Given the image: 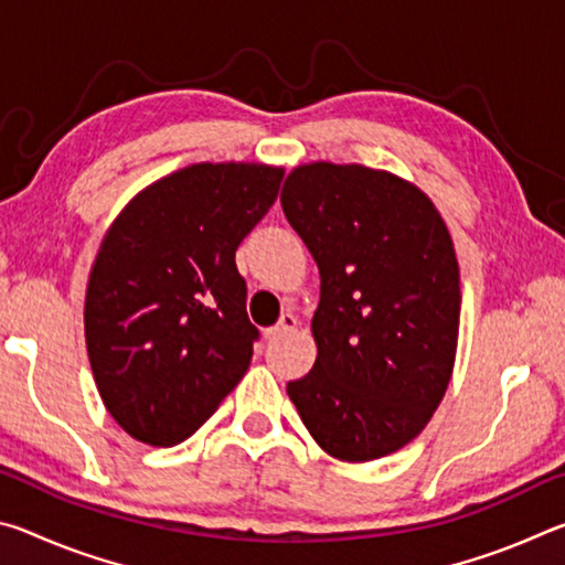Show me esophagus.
<instances>
[{"mask_svg":"<svg viewBox=\"0 0 565 565\" xmlns=\"http://www.w3.org/2000/svg\"><path fill=\"white\" fill-rule=\"evenodd\" d=\"M296 323H299V321H296L294 313H284L279 323H276L274 329H269V337H284V333H289V331L296 329Z\"/></svg>","mask_w":565,"mask_h":565,"instance_id":"1","label":"esophagus"}]
</instances>
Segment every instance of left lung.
Segmentation results:
<instances>
[{
  "label": "left lung",
  "instance_id": "left-lung-1",
  "mask_svg": "<svg viewBox=\"0 0 565 565\" xmlns=\"http://www.w3.org/2000/svg\"><path fill=\"white\" fill-rule=\"evenodd\" d=\"M281 206L321 274L317 363L286 394L329 456L384 458L424 431L454 374L451 234L416 184L363 164L296 167Z\"/></svg>",
  "mask_w": 565,
  "mask_h": 565
}]
</instances>
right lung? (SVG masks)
I'll return each mask as SVG.
<instances>
[{
  "instance_id": "right-lung-1",
  "label": "right lung",
  "mask_w": 565,
  "mask_h": 565,
  "mask_svg": "<svg viewBox=\"0 0 565 565\" xmlns=\"http://www.w3.org/2000/svg\"><path fill=\"white\" fill-rule=\"evenodd\" d=\"M284 167L191 164L141 189L92 264L84 337L111 418L174 446L244 379L259 331L236 248L276 202Z\"/></svg>"
}]
</instances>
